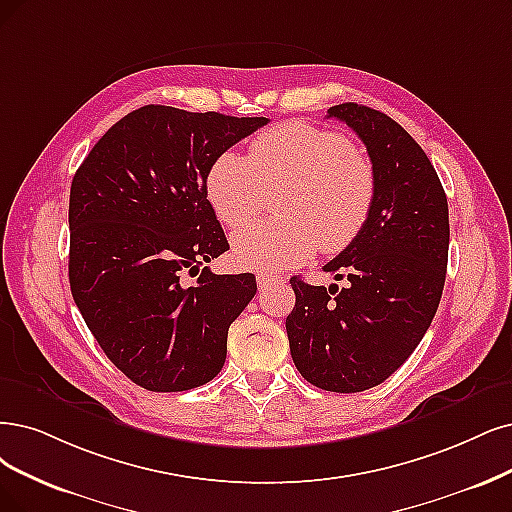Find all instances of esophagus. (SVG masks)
<instances>
[{
	"label": "esophagus",
	"mask_w": 512,
	"mask_h": 512,
	"mask_svg": "<svg viewBox=\"0 0 512 512\" xmlns=\"http://www.w3.org/2000/svg\"><path fill=\"white\" fill-rule=\"evenodd\" d=\"M278 278H274V276H270V274H257V285H259V289H266V287H270L272 282H276Z\"/></svg>",
	"instance_id": "34e87169"
}]
</instances>
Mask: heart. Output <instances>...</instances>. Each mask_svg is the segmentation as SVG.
I'll use <instances>...</instances> for the list:
<instances>
[{
  "label": "heart",
  "instance_id": "heart-1",
  "mask_svg": "<svg viewBox=\"0 0 512 512\" xmlns=\"http://www.w3.org/2000/svg\"><path fill=\"white\" fill-rule=\"evenodd\" d=\"M276 189H287L276 202L282 217L232 238L234 259L246 270L278 272L316 249L344 251L371 215L375 170L342 132L291 120L255 137L249 158L225 151L206 181L208 200L227 227L251 223Z\"/></svg>",
  "mask_w": 512,
  "mask_h": 512
}]
</instances>
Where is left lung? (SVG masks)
Returning a JSON list of instances; mask_svg holds the SVG:
<instances>
[{"label": "left lung", "mask_w": 512, "mask_h": 512, "mask_svg": "<svg viewBox=\"0 0 512 512\" xmlns=\"http://www.w3.org/2000/svg\"><path fill=\"white\" fill-rule=\"evenodd\" d=\"M327 118L346 122L367 147L375 202L358 238L323 268L337 285L293 276L287 335L297 371L331 392H363L418 348L443 295L449 211L437 170L409 132L386 113L342 103Z\"/></svg>", "instance_id": "obj_1"}]
</instances>
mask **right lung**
<instances>
[{
	"instance_id": "right-lung-1",
	"label": "right lung",
	"mask_w": 512,
	"mask_h": 512,
	"mask_svg": "<svg viewBox=\"0 0 512 512\" xmlns=\"http://www.w3.org/2000/svg\"><path fill=\"white\" fill-rule=\"evenodd\" d=\"M268 122L145 105L105 132L71 181V295L109 361L145 390L198 388L225 363L227 329L257 282L206 268L230 249L206 179Z\"/></svg>"
}]
</instances>
